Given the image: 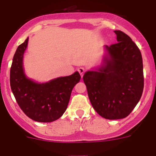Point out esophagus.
<instances>
[{
    "label": "esophagus",
    "mask_w": 156,
    "mask_h": 156,
    "mask_svg": "<svg viewBox=\"0 0 156 156\" xmlns=\"http://www.w3.org/2000/svg\"><path fill=\"white\" fill-rule=\"evenodd\" d=\"M78 72H79V74L81 75V76L82 77L83 75L84 74V72H85V69H84V68H83V67H80V68H78Z\"/></svg>",
    "instance_id": "obj_1"
}]
</instances>
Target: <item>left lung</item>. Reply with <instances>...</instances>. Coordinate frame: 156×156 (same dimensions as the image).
Instances as JSON below:
<instances>
[{
    "instance_id": "left-lung-1",
    "label": "left lung",
    "mask_w": 156,
    "mask_h": 156,
    "mask_svg": "<svg viewBox=\"0 0 156 156\" xmlns=\"http://www.w3.org/2000/svg\"><path fill=\"white\" fill-rule=\"evenodd\" d=\"M114 33L117 43L105 46L107 54L102 66L83 76L94 109L107 120L126 117L140 101L144 87L140 49L126 33Z\"/></svg>"
}]
</instances>
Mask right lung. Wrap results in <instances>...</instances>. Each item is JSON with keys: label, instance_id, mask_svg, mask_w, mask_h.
<instances>
[{"label": "right lung", "instance_id": "add662e5", "mask_svg": "<svg viewBox=\"0 0 156 156\" xmlns=\"http://www.w3.org/2000/svg\"><path fill=\"white\" fill-rule=\"evenodd\" d=\"M28 39L18 46L13 55L10 72V87L18 105L28 117L35 121L49 123L58 120L65 113L72 89L81 80V75L75 72L69 76L42 84L27 78L23 58Z\"/></svg>", "mask_w": 156, "mask_h": 156}]
</instances>
